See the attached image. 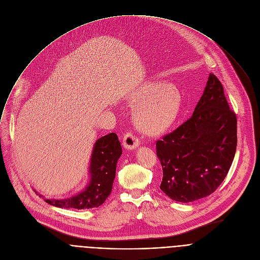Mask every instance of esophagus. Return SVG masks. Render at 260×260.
<instances>
[{
  "label": "esophagus",
  "instance_id": "34e87169",
  "mask_svg": "<svg viewBox=\"0 0 260 260\" xmlns=\"http://www.w3.org/2000/svg\"><path fill=\"white\" fill-rule=\"evenodd\" d=\"M140 144L139 138L133 133L127 132L123 136V146L125 149H134V148L138 147Z\"/></svg>",
  "mask_w": 260,
  "mask_h": 260
}]
</instances>
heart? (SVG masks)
I'll use <instances>...</instances> for the list:
<instances>
[{
  "label": "heart",
  "mask_w": 260,
  "mask_h": 260,
  "mask_svg": "<svg viewBox=\"0 0 260 260\" xmlns=\"http://www.w3.org/2000/svg\"><path fill=\"white\" fill-rule=\"evenodd\" d=\"M136 110L137 124L144 132L157 135L168 129L177 118L181 98L174 85L168 82H154L143 86L134 96L139 104Z\"/></svg>",
  "instance_id": "b5f03b06"
}]
</instances>
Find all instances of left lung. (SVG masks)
I'll return each instance as SVG.
<instances>
[{
	"instance_id": "1",
	"label": "left lung",
	"mask_w": 260,
	"mask_h": 260,
	"mask_svg": "<svg viewBox=\"0 0 260 260\" xmlns=\"http://www.w3.org/2000/svg\"><path fill=\"white\" fill-rule=\"evenodd\" d=\"M237 141V115L211 73L193 115L156 141L162 167L160 189L181 203L210 196L231 169Z\"/></svg>"
}]
</instances>
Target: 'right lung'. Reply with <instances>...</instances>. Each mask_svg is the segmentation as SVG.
Wrapping results in <instances>:
<instances>
[{"label": "right lung", "instance_id": "add662e5", "mask_svg": "<svg viewBox=\"0 0 260 260\" xmlns=\"http://www.w3.org/2000/svg\"><path fill=\"white\" fill-rule=\"evenodd\" d=\"M122 148L115 133L100 138L94 145L90 164V183L79 194L67 200H45L57 208L90 209L101 206L112 191L116 165Z\"/></svg>", "mask_w": 260, "mask_h": 260}]
</instances>
